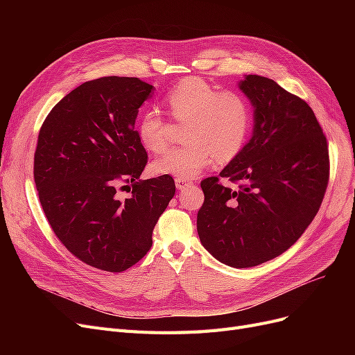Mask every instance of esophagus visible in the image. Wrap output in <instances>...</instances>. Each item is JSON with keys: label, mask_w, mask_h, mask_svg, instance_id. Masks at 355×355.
I'll return each mask as SVG.
<instances>
[{"label": "esophagus", "mask_w": 355, "mask_h": 355, "mask_svg": "<svg viewBox=\"0 0 355 355\" xmlns=\"http://www.w3.org/2000/svg\"><path fill=\"white\" fill-rule=\"evenodd\" d=\"M175 184H176V188H178V189H184L185 187H188V185L191 184V182L187 180V179H176Z\"/></svg>", "instance_id": "34e87169"}]
</instances>
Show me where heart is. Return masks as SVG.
Instances as JSON below:
<instances>
[{
	"label": "heart",
	"instance_id": "obj_1",
	"mask_svg": "<svg viewBox=\"0 0 355 355\" xmlns=\"http://www.w3.org/2000/svg\"><path fill=\"white\" fill-rule=\"evenodd\" d=\"M164 102L176 121H188L185 139L189 142L154 161L157 175L192 179L214 159L227 163L237 157L252 128V106L240 92L219 90L197 77L179 81L166 94ZM142 145L155 154L170 141V124L157 110H146L137 121Z\"/></svg>",
	"mask_w": 355,
	"mask_h": 355
}]
</instances>
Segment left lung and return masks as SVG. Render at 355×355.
Here are the masks:
<instances>
[{
  "label": "left lung",
  "instance_id": "left-lung-1",
  "mask_svg": "<svg viewBox=\"0 0 355 355\" xmlns=\"http://www.w3.org/2000/svg\"><path fill=\"white\" fill-rule=\"evenodd\" d=\"M250 101L253 135L219 176L201 182L200 241L232 268H250L284 253L313 222L329 184L326 136L309 105L261 75L239 84Z\"/></svg>",
  "mask_w": 355,
  "mask_h": 355
}]
</instances>
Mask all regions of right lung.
<instances>
[{"label":"right lung","mask_w":355,"mask_h":355,"mask_svg":"<svg viewBox=\"0 0 355 355\" xmlns=\"http://www.w3.org/2000/svg\"><path fill=\"white\" fill-rule=\"evenodd\" d=\"M154 85L133 77L83 83L41 125L34 179L41 207L56 237L80 261L108 272L137 263L175 180H142L148 154L135 130L139 108ZM132 187V197L117 192Z\"/></svg>","instance_id":"obj_1"}]
</instances>
